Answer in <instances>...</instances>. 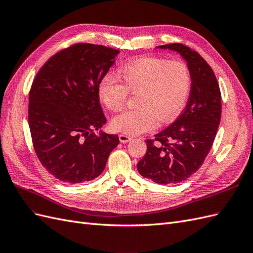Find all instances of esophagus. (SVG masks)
Instances as JSON below:
<instances>
[{"instance_id":"obj_1","label":"esophagus","mask_w":253,"mask_h":253,"mask_svg":"<svg viewBox=\"0 0 253 253\" xmlns=\"http://www.w3.org/2000/svg\"><path fill=\"white\" fill-rule=\"evenodd\" d=\"M119 138H120V141H121L122 143H128L129 141L131 140V136L126 135V134H120Z\"/></svg>"}]
</instances>
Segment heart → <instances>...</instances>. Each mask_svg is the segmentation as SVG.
Segmentation results:
<instances>
[{
  "label": "heart",
  "mask_w": 253,
  "mask_h": 253,
  "mask_svg": "<svg viewBox=\"0 0 253 253\" xmlns=\"http://www.w3.org/2000/svg\"><path fill=\"white\" fill-rule=\"evenodd\" d=\"M120 72L126 85L117 76L106 74L98 84L100 99L108 109L119 111L124 107L129 91L139 92V107L123 111L112 119L111 127L115 131L141 134L153 130L158 120L169 123L182 110L192 83L185 63L143 57L126 63Z\"/></svg>",
  "instance_id": "b5f03b06"
}]
</instances>
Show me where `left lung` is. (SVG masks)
<instances>
[{"label": "left lung", "instance_id": "1", "mask_svg": "<svg viewBox=\"0 0 253 253\" xmlns=\"http://www.w3.org/2000/svg\"><path fill=\"white\" fill-rule=\"evenodd\" d=\"M157 48L178 53L191 73V91L182 114L147 140V151L136 164L140 174L159 184L186 180L204 163L220 122L221 96L211 67L196 50L180 43Z\"/></svg>", "mask_w": 253, "mask_h": 253}]
</instances>
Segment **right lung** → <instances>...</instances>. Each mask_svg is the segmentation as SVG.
<instances>
[{"label": "right lung", "instance_id": "right-lung-1", "mask_svg": "<svg viewBox=\"0 0 253 253\" xmlns=\"http://www.w3.org/2000/svg\"><path fill=\"white\" fill-rule=\"evenodd\" d=\"M119 49L77 43L57 53L36 76L28 125L41 164L60 181H91L102 174L118 134L100 130L106 118L98 84Z\"/></svg>", "mask_w": 253, "mask_h": 253}]
</instances>
